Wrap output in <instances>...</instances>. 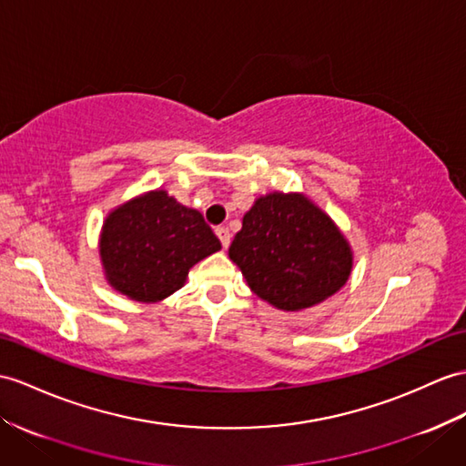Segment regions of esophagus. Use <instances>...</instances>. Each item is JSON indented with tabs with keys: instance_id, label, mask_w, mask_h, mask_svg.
Segmentation results:
<instances>
[{
	"instance_id": "1",
	"label": "esophagus",
	"mask_w": 466,
	"mask_h": 466,
	"mask_svg": "<svg viewBox=\"0 0 466 466\" xmlns=\"http://www.w3.org/2000/svg\"><path fill=\"white\" fill-rule=\"evenodd\" d=\"M215 235L219 237V241H221V245L227 248L229 247V243H231V231L227 229L225 225H219V227H215Z\"/></svg>"
}]
</instances>
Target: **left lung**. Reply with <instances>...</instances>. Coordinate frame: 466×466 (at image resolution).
I'll return each mask as SVG.
<instances>
[{
	"mask_svg": "<svg viewBox=\"0 0 466 466\" xmlns=\"http://www.w3.org/2000/svg\"><path fill=\"white\" fill-rule=\"evenodd\" d=\"M229 257L248 287L280 310L309 309L346 285L351 253L324 211L299 194H270L245 213Z\"/></svg>",
	"mask_w": 466,
	"mask_h": 466,
	"instance_id": "8db88e82",
	"label": "left lung"
}]
</instances>
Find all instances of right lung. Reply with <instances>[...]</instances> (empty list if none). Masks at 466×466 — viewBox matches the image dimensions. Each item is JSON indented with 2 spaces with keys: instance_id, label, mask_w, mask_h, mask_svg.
<instances>
[{
  "instance_id": "1",
  "label": "right lung",
  "mask_w": 466,
  "mask_h": 466,
  "mask_svg": "<svg viewBox=\"0 0 466 466\" xmlns=\"http://www.w3.org/2000/svg\"><path fill=\"white\" fill-rule=\"evenodd\" d=\"M219 248L203 215L162 189L112 211L100 235L108 282L140 302L169 297L184 287L191 267Z\"/></svg>"
}]
</instances>
